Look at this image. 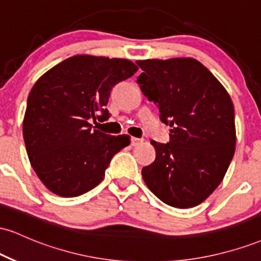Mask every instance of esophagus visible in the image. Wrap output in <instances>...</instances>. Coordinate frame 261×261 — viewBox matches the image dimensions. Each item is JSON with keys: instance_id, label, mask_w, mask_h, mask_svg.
Listing matches in <instances>:
<instances>
[{"instance_id": "esophagus-1", "label": "esophagus", "mask_w": 261, "mask_h": 261, "mask_svg": "<svg viewBox=\"0 0 261 261\" xmlns=\"http://www.w3.org/2000/svg\"><path fill=\"white\" fill-rule=\"evenodd\" d=\"M140 143H142V140L137 139V137H131V146L136 147V146H139Z\"/></svg>"}]
</instances>
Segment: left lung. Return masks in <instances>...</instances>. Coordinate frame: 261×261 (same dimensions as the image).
Instances as JSON below:
<instances>
[{
	"mask_svg": "<svg viewBox=\"0 0 261 261\" xmlns=\"http://www.w3.org/2000/svg\"><path fill=\"white\" fill-rule=\"evenodd\" d=\"M143 95L169 125V142L151 141L155 160L142 168L149 190L167 205H200L223 180L236 151L234 108L228 92L195 59L139 60Z\"/></svg>",
	"mask_w": 261,
	"mask_h": 261,
	"instance_id": "8db88e82",
	"label": "left lung"
}]
</instances>
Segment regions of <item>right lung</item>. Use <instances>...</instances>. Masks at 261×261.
Wrapping results in <instances>:
<instances>
[{"mask_svg":"<svg viewBox=\"0 0 261 261\" xmlns=\"http://www.w3.org/2000/svg\"><path fill=\"white\" fill-rule=\"evenodd\" d=\"M137 70L126 59L76 55L33 86L23 137L33 169L51 193L74 197L92 190L114 154L130 145L128 135L110 136L93 130L91 121L109 118L110 91Z\"/></svg>","mask_w":261,"mask_h":261,"instance_id":"right-lung-1","label":"right lung"}]
</instances>
